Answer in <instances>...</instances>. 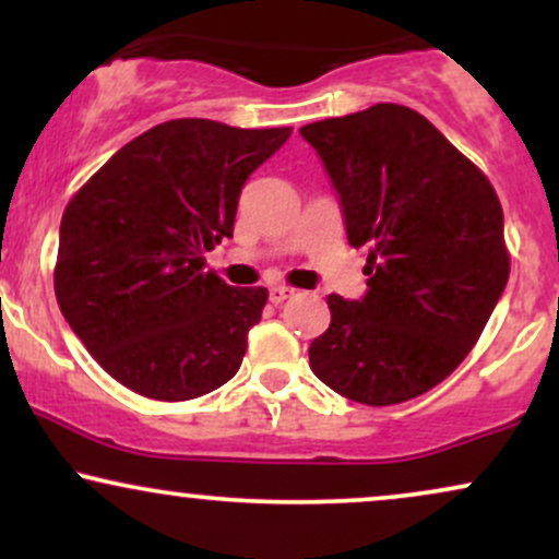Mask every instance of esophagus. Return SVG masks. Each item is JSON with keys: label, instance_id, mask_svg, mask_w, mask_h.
Wrapping results in <instances>:
<instances>
[{"label": "esophagus", "instance_id": "34e87169", "mask_svg": "<svg viewBox=\"0 0 559 559\" xmlns=\"http://www.w3.org/2000/svg\"><path fill=\"white\" fill-rule=\"evenodd\" d=\"M294 294H297V292H294L292 286H273L271 288V301H273V305H284V301L292 299Z\"/></svg>", "mask_w": 559, "mask_h": 559}]
</instances>
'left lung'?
<instances>
[{"mask_svg": "<svg viewBox=\"0 0 559 559\" xmlns=\"http://www.w3.org/2000/svg\"><path fill=\"white\" fill-rule=\"evenodd\" d=\"M368 247L370 292L329 297L310 368L352 402L386 407L431 391L465 360L510 278L504 217L484 170L420 112L381 105L301 126Z\"/></svg>", "mask_w": 559, "mask_h": 559, "instance_id": "obj_1", "label": "left lung"}]
</instances>
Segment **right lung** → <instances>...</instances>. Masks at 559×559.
<instances>
[{"label": "right lung", "mask_w": 559, "mask_h": 559, "mask_svg": "<svg viewBox=\"0 0 559 559\" xmlns=\"http://www.w3.org/2000/svg\"><path fill=\"white\" fill-rule=\"evenodd\" d=\"M292 128L178 118L128 141L62 213L55 294L92 357L126 389L186 402L239 370L267 288H234L204 252Z\"/></svg>", "instance_id": "1"}]
</instances>
